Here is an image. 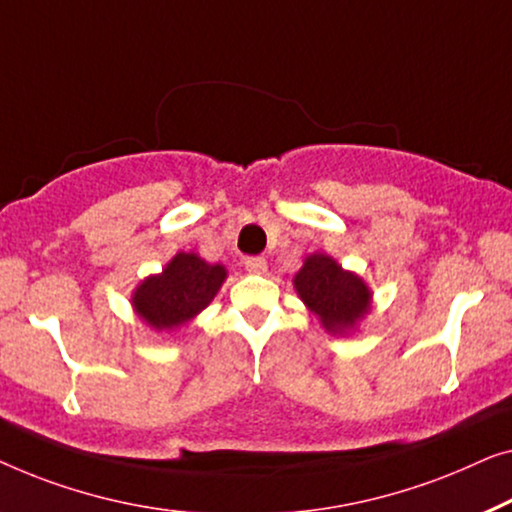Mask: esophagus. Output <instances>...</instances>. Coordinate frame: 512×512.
I'll use <instances>...</instances> for the list:
<instances>
[{"mask_svg":"<svg viewBox=\"0 0 512 512\" xmlns=\"http://www.w3.org/2000/svg\"><path fill=\"white\" fill-rule=\"evenodd\" d=\"M246 271L250 273H264L266 271V259L264 257H246Z\"/></svg>","mask_w":512,"mask_h":512,"instance_id":"34e87169","label":"esophagus"}]
</instances>
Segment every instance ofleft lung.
<instances>
[{
  "mask_svg": "<svg viewBox=\"0 0 512 512\" xmlns=\"http://www.w3.org/2000/svg\"><path fill=\"white\" fill-rule=\"evenodd\" d=\"M294 287L329 331L355 327V322L369 311L371 292L364 280L355 273L343 271L327 255L308 257L304 269L294 276Z\"/></svg>",
  "mask_w": 512,
  "mask_h": 512,
  "instance_id": "obj_1",
  "label": "left lung"
}]
</instances>
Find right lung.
<instances>
[{
	"label": "right lung",
	"instance_id": "add662e5",
	"mask_svg": "<svg viewBox=\"0 0 512 512\" xmlns=\"http://www.w3.org/2000/svg\"><path fill=\"white\" fill-rule=\"evenodd\" d=\"M225 276V266L206 264L194 253H178L160 276L136 287L132 304L153 329H178L211 304Z\"/></svg>",
	"mask_w": 512,
	"mask_h": 512
}]
</instances>
